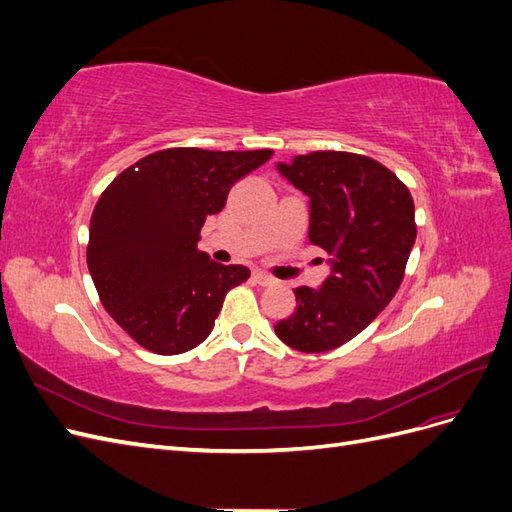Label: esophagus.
<instances>
[{"label":"esophagus","instance_id":"esophagus-1","mask_svg":"<svg viewBox=\"0 0 512 512\" xmlns=\"http://www.w3.org/2000/svg\"><path fill=\"white\" fill-rule=\"evenodd\" d=\"M254 282H256V284H260V286H271L275 280H273L271 275H267V273L256 271V273H254Z\"/></svg>","mask_w":512,"mask_h":512}]
</instances>
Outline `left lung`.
<instances>
[{
  "mask_svg": "<svg viewBox=\"0 0 512 512\" xmlns=\"http://www.w3.org/2000/svg\"><path fill=\"white\" fill-rule=\"evenodd\" d=\"M277 168L309 196V241L333 269L320 290L294 288L297 309L275 333L299 352L335 350L399 290L416 239L414 200L395 173L361 153L312 151Z\"/></svg>",
  "mask_w": 512,
  "mask_h": 512,
  "instance_id": "8db88e82",
  "label": "left lung"
}]
</instances>
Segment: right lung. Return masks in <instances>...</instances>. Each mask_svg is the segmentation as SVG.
I'll return each instance as SVG.
<instances>
[{
    "label": "right lung",
    "instance_id": "right-lung-1",
    "mask_svg": "<svg viewBox=\"0 0 512 512\" xmlns=\"http://www.w3.org/2000/svg\"><path fill=\"white\" fill-rule=\"evenodd\" d=\"M271 149L170 147L119 173L91 213L87 267L98 297L138 346L181 354L205 342L226 292L250 269L200 252L209 215L232 185L271 160Z\"/></svg>",
    "mask_w": 512,
    "mask_h": 512
}]
</instances>
